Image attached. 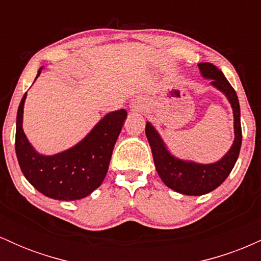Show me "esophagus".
Wrapping results in <instances>:
<instances>
[{
  "mask_svg": "<svg viewBox=\"0 0 261 261\" xmlns=\"http://www.w3.org/2000/svg\"><path fill=\"white\" fill-rule=\"evenodd\" d=\"M130 108L133 110H136V112H141V110H143L146 108V104L145 101L142 100V98H134V99H131L130 101Z\"/></svg>",
  "mask_w": 261,
  "mask_h": 261,
  "instance_id": "1",
  "label": "esophagus"
}]
</instances>
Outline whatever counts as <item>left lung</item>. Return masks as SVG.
<instances>
[{
    "label": "left lung",
    "mask_w": 261,
    "mask_h": 261,
    "mask_svg": "<svg viewBox=\"0 0 261 261\" xmlns=\"http://www.w3.org/2000/svg\"><path fill=\"white\" fill-rule=\"evenodd\" d=\"M197 66L203 79L211 80L210 85L223 93L232 107L234 141L226 154L215 163L208 164L180 160L170 153L153 125L148 121L146 122V136L152 149L155 170L162 181L176 193L190 196L205 195L220 187L232 172L242 146L241 108L236 91L229 85L222 71L218 70L215 65L201 62Z\"/></svg>",
    "instance_id": "1"
}]
</instances>
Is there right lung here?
<instances>
[{
  "label": "right lung",
  "mask_w": 261,
  "mask_h": 261,
  "mask_svg": "<svg viewBox=\"0 0 261 261\" xmlns=\"http://www.w3.org/2000/svg\"><path fill=\"white\" fill-rule=\"evenodd\" d=\"M40 67L35 80L40 76ZM27 93L18 107L16 154L25 179L39 193L54 200L72 201L88 196L100 187L127 113L125 109L106 114L95 126L71 148L56 154H41L23 131Z\"/></svg>",
  "instance_id": "add662e5"
}]
</instances>
